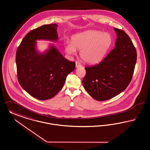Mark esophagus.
<instances>
[{"label":"esophagus","mask_w":150,"mask_h":150,"mask_svg":"<svg viewBox=\"0 0 150 150\" xmlns=\"http://www.w3.org/2000/svg\"><path fill=\"white\" fill-rule=\"evenodd\" d=\"M76 68H79V67H82V65L80 63H79V62H76Z\"/></svg>","instance_id":"1"}]
</instances>
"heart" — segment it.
<instances>
[{"mask_svg":"<svg viewBox=\"0 0 150 150\" xmlns=\"http://www.w3.org/2000/svg\"><path fill=\"white\" fill-rule=\"evenodd\" d=\"M112 38L107 33L90 30L78 34L67 42L65 50L71 55L80 51L81 57L87 63L95 64L102 60L110 48Z\"/></svg>","mask_w":150,"mask_h":150,"instance_id":"1","label":"heart"}]
</instances>
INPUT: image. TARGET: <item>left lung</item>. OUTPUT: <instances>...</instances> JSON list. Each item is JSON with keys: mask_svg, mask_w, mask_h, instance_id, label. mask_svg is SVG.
<instances>
[{"mask_svg": "<svg viewBox=\"0 0 150 150\" xmlns=\"http://www.w3.org/2000/svg\"><path fill=\"white\" fill-rule=\"evenodd\" d=\"M117 39L114 48L102 61L85 67L82 80L85 89L98 101L120 94L130 83L137 62V51L125 32L114 28Z\"/></svg>", "mask_w": 150, "mask_h": 150, "instance_id": "obj_1", "label": "left lung"}]
</instances>
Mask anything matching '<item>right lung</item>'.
<instances>
[{"label": "right lung", "instance_id": "right-lung-1", "mask_svg": "<svg viewBox=\"0 0 150 150\" xmlns=\"http://www.w3.org/2000/svg\"><path fill=\"white\" fill-rule=\"evenodd\" d=\"M57 25H44L29 32L17 50V79L24 90L41 100L55 96L63 88L68 74L75 69V62L66 59L54 45L40 53L37 40L56 42Z\"/></svg>", "mask_w": 150, "mask_h": 150}]
</instances>
